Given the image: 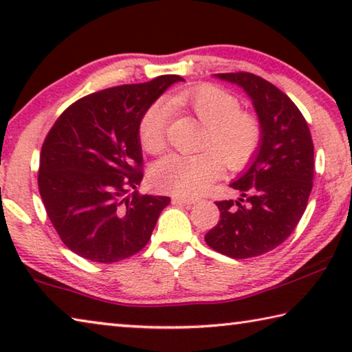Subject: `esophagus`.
<instances>
[{"mask_svg": "<svg viewBox=\"0 0 352 352\" xmlns=\"http://www.w3.org/2000/svg\"><path fill=\"white\" fill-rule=\"evenodd\" d=\"M172 201H174V204H182V205H195L199 201V199H189V197H182V195H174V197H172Z\"/></svg>", "mask_w": 352, "mask_h": 352, "instance_id": "esophagus-1", "label": "esophagus"}]
</instances>
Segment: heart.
<instances>
[{
    "label": "heart",
    "mask_w": 352,
    "mask_h": 352,
    "mask_svg": "<svg viewBox=\"0 0 352 352\" xmlns=\"http://www.w3.org/2000/svg\"><path fill=\"white\" fill-rule=\"evenodd\" d=\"M174 109H186L208 127L204 141L205 152L195 155L170 153L152 169L155 188L182 197H195L210 189L222 174L241 170L253 162L262 142L259 119L242 111L239 99L216 85H201L178 93L169 99ZM169 107L160 100L142 113L138 138L147 152L157 153L166 146Z\"/></svg>",
    "instance_id": "b5f03b06"
}]
</instances>
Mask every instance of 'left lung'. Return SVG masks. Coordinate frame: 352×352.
I'll list each match as a JSON object with an SVG mask.
<instances>
[{
	"instance_id": "left-lung-1",
	"label": "left lung",
	"mask_w": 352,
	"mask_h": 352,
	"mask_svg": "<svg viewBox=\"0 0 352 352\" xmlns=\"http://www.w3.org/2000/svg\"><path fill=\"white\" fill-rule=\"evenodd\" d=\"M217 77L252 98L262 142L250 169L231 183L242 197L216 201L220 220L205 241L230 258H254L281 245L305 214L314 186V142L305 116L273 83L245 71Z\"/></svg>"
}]
</instances>
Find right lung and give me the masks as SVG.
Instances as JSON below:
<instances>
[{
    "mask_svg": "<svg viewBox=\"0 0 352 352\" xmlns=\"http://www.w3.org/2000/svg\"><path fill=\"white\" fill-rule=\"evenodd\" d=\"M111 87L71 104L40 152L38 190L58 237L71 252L99 264L127 259L146 247L169 197L135 192L142 180L138 124L174 82Z\"/></svg>",
    "mask_w": 352,
    "mask_h": 352,
    "instance_id": "right-lung-1",
    "label": "right lung"
}]
</instances>
